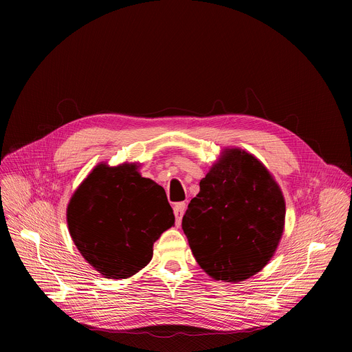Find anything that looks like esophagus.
I'll return each instance as SVG.
<instances>
[{"label":"esophagus","mask_w":352,"mask_h":352,"mask_svg":"<svg viewBox=\"0 0 352 352\" xmlns=\"http://www.w3.org/2000/svg\"><path fill=\"white\" fill-rule=\"evenodd\" d=\"M185 210H186V204L185 202H179L174 206V214H175V220H177L178 226L181 224V219H182Z\"/></svg>","instance_id":"obj_1"}]
</instances>
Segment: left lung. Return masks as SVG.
<instances>
[{
    "label": "left lung",
    "mask_w": 352,
    "mask_h": 352,
    "mask_svg": "<svg viewBox=\"0 0 352 352\" xmlns=\"http://www.w3.org/2000/svg\"><path fill=\"white\" fill-rule=\"evenodd\" d=\"M182 230L212 278L239 283L274 256L285 224V200L266 166L239 147H226L200 179Z\"/></svg>",
    "instance_id": "1"
}]
</instances>
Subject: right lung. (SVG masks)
<instances>
[{
    "instance_id": "1",
    "label": "right lung",
    "mask_w": 352,
    "mask_h": 352,
    "mask_svg": "<svg viewBox=\"0 0 352 352\" xmlns=\"http://www.w3.org/2000/svg\"><path fill=\"white\" fill-rule=\"evenodd\" d=\"M163 186L138 163L97 164L74 192L67 223L85 261L106 278H128L153 258V243L174 226Z\"/></svg>"
}]
</instances>
